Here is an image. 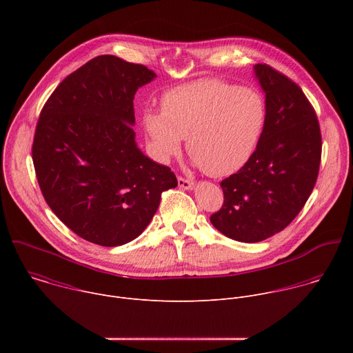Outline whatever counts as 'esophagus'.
Here are the masks:
<instances>
[{
	"instance_id": "34e87169",
	"label": "esophagus",
	"mask_w": 353,
	"mask_h": 353,
	"mask_svg": "<svg viewBox=\"0 0 353 353\" xmlns=\"http://www.w3.org/2000/svg\"><path fill=\"white\" fill-rule=\"evenodd\" d=\"M179 187L184 188V190H191V188H194V181L184 179V177H179Z\"/></svg>"
}]
</instances>
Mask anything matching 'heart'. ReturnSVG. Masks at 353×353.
<instances>
[{"label":"heart","mask_w":353,"mask_h":353,"mask_svg":"<svg viewBox=\"0 0 353 353\" xmlns=\"http://www.w3.org/2000/svg\"><path fill=\"white\" fill-rule=\"evenodd\" d=\"M162 112L146 110L143 128L154 158L169 162L187 138L192 163L212 177L240 170L256 152L267 105L253 88L201 78L165 92Z\"/></svg>","instance_id":"obj_1"}]
</instances>
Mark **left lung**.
Here are the masks:
<instances>
[{
  "instance_id": "left-lung-1",
  "label": "left lung",
  "mask_w": 353,
  "mask_h": 353,
  "mask_svg": "<svg viewBox=\"0 0 353 353\" xmlns=\"http://www.w3.org/2000/svg\"><path fill=\"white\" fill-rule=\"evenodd\" d=\"M254 72L265 92L267 124L253 157L222 180L223 205L211 215L221 233L243 243L263 241L297 216L321 161L320 124L303 90L267 64Z\"/></svg>"
}]
</instances>
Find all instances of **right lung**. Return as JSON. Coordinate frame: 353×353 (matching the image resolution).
Wrapping results in <instances>:
<instances>
[{
  "instance_id": "1",
  "label": "right lung",
  "mask_w": 353,
  "mask_h": 353,
  "mask_svg": "<svg viewBox=\"0 0 353 353\" xmlns=\"http://www.w3.org/2000/svg\"><path fill=\"white\" fill-rule=\"evenodd\" d=\"M157 78L145 65L99 56L70 74L41 109L32 159L47 205L79 237L105 247L137 239L174 173L135 142L134 94Z\"/></svg>"
}]
</instances>
